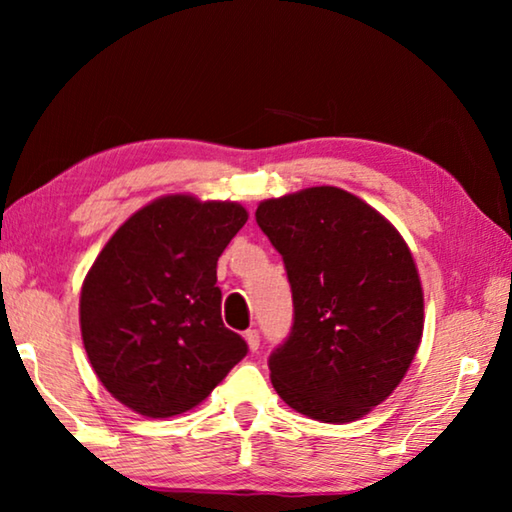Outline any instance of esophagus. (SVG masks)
<instances>
[{
    "mask_svg": "<svg viewBox=\"0 0 512 512\" xmlns=\"http://www.w3.org/2000/svg\"><path fill=\"white\" fill-rule=\"evenodd\" d=\"M244 339H246L248 350H250V352H257V348H259V334H257V329H246Z\"/></svg>",
    "mask_w": 512,
    "mask_h": 512,
    "instance_id": "1",
    "label": "esophagus"
}]
</instances>
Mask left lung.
I'll list each match as a JSON object with an SVG mask.
<instances>
[{
  "instance_id": "1",
  "label": "left lung",
  "mask_w": 512,
  "mask_h": 512,
  "mask_svg": "<svg viewBox=\"0 0 512 512\" xmlns=\"http://www.w3.org/2000/svg\"><path fill=\"white\" fill-rule=\"evenodd\" d=\"M255 216L284 259L296 311L268 361L273 388L311 420L363 418L400 386L422 341L409 244L375 207L332 185L266 198Z\"/></svg>"
}]
</instances>
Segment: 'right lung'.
<instances>
[{"instance_id": "right-lung-1", "label": "right lung", "mask_w": 512, "mask_h": 512, "mask_svg": "<svg viewBox=\"0 0 512 512\" xmlns=\"http://www.w3.org/2000/svg\"><path fill=\"white\" fill-rule=\"evenodd\" d=\"M248 221L237 201L167 194L119 225L85 275L81 339L103 388L144 418L196 409L246 357L221 320L216 262Z\"/></svg>"}]
</instances>
